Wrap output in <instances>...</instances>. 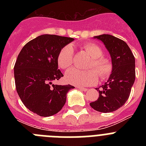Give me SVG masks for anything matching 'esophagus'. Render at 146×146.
I'll list each match as a JSON object with an SVG mask.
<instances>
[{
    "label": "esophagus",
    "instance_id": "34e87169",
    "mask_svg": "<svg viewBox=\"0 0 146 146\" xmlns=\"http://www.w3.org/2000/svg\"><path fill=\"white\" fill-rule=\"evenodd\" d=\"M77 88H79L80 90H81V91H87L88 90V88H86L82 87V86H78V87H77Z\"/></svg>",
    "mask_w": 146,
    "mask_h": 146
}]
</instances>
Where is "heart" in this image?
<instances>
[{
  "instance_id": "1",
  "label": "heart",
  "mask_w": 146,
  "mask_h": 146,
  "mask_svg": "<svg viewBox=\"0 0 146 146\" xmlns=\"http://www.w3.org/2000/svg\"><path fill=\"white\" fill-rule=\"evenodd\" d=\"M82 49L91 58L86 68L94 70L80 71L72 69L66 73L65 78L71 84L75 86H93L98 81V74L100 79H106L113 71V64L110 60L103 57V51L94 43H86ZM58 65L62 69H67L74 62V50L70 44L64 46L60 50L57 58Z\"/></svg>"
}]
</instances>
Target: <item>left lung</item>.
Masks as SVG:
<instances>
[{"label": "left lung", "instance_id": "1", "mask_svg": "<svg viewBox=\"0 0 146 146\" xmlns=\"http://www.w3.org/2000/svg\"><path fill=\"white\" fill-rule=\"evenodd\" d=\"M101 40L109 51L113 71L104 85L96 88L99 96L90 103L91 108L101 113H110L126 103L135 80V59L127 44L112 35L94 36Z\"/></svg>", "mask_w": 146, "mask_h": 146}]
</instances>
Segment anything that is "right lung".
I'll list each match as a JSON object with an SVG mask.
<instances>
[{"mask_svg":"<svg viewBox=\"0 0 146 146\" xmlns=\"http://www.w3.org/2000/svg\"><path fill=\"white\" fill-rule=\"evenodd\" d=\"M74 38L44 34L28 42L17 56L14 67L16 90L29 110L40 116L58 113L66 103L71 85L52 84L63 74L58 69L60 50Z\"/></svg>","mask_w":146,"mask_h":146,"instance_id":"1","label":"right lung"}]
</instances>
